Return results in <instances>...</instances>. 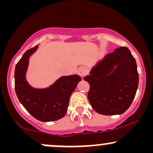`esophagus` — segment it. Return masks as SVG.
I'll list each match as a JSON object with an SVG mask.
<instances>
[{
	"label": "esophagus",
	"instance_id": "1",
	"mask_svg": "<svg viewBox=\"0 0 153 153\" xmlns=\"http://www.w3.org/2000/svg\"><path fill=\"white\" fill-rule=\"evenodd\" d=\"M88 69L86 68H85V67H80V68H79L78 71V74L80 77H83L88 74Z\"/></svg>",
	"mask_w": 153,
	"mask_h": 153
}]
</instances>
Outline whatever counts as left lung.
<instances>
[{
    "mask_svg": "<svg viewBox=\"0 0 153 153\" xmlns=\"http://www.w3.org/2000/svg\"><path fill=\"white\" fill-rule=\"evenodd\" d=\"M90 84L88 99L97 113L122 114L131 106L139 84L135 59L126 47L107 54L84 78Z\"/></svg>",
    "mask_w": 153,
    "mask_h": 153,
    "instance_id": "8db88e82",
    "label": "left lung"
}]
</instances>
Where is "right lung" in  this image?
Listing matches in <instances>:
<instances>
[{"label": "right lung", "instance_id": "right-lung-1", "mask_svg": "<svg viewBox=\"0 0 153 153\" xmlns=\"http://www.w3.org/2000/svg\"><path fill=\"white\" fill-rule=\"evenodd\" d=\"M38 45L27 50L16 65L15 91L21 103L30 114L41 122H52L65 115L72 93L81 80L78 75L62 76L49 88H34L26 81L29 57Z\"/></svg>", "mask_w": 153, "mask_h": 153}]
</instances>
